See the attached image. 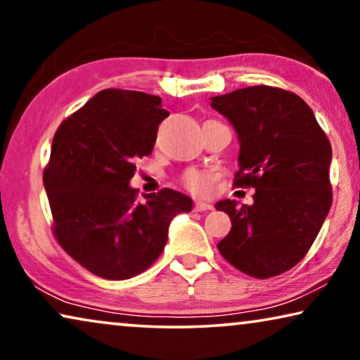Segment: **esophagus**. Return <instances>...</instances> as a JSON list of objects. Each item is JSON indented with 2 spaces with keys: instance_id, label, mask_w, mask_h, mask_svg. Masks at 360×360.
Instances as JSON below:
<instances>
[{
  "instance_id": "esophagus-1",
  "label": "esophagus",
  "mask_w": 360,
  "mask_h": 360,
  "mask_svg": "<svg viewBox=\"0 0 360 360\" xmlns=\"http://www.w3.org/2000/svg\"><path fill=\"white\" fill-rule=\"evenodd\" d=\"M212 209H214V205L207 204V202H202V200H197L194 204L195 212H207V210H212Z\"/></svg>"
}]
</instances>
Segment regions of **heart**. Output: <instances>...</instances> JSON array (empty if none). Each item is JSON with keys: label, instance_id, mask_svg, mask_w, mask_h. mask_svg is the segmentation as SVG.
<instances>
[{"label": "heart", "instance_id": "heart-1", "mask_svg": "<svg viewBox=\"0 0 360 360\" xmlns=\"http://www.w3.org/2000/svg\"><path fill=\"white\" fill-rule=\"evenodd\" d=\"M214 179L215 176L209 173V171L189 169L186 171L184 176H182V184H184L191 192H194V194L204 195L210 192Z\"/></svg>", "mask_w": 360, "mask_h": 360}]
</instances>
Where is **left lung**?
I'll use <instances>...</instances> for the list:
<instances>
[{"mask_svg":"<svg viewBox=\"0 0 360 360\" xmlns=\"http://www.w3.org/2000/svg\"><path fill=\"white\" fill-rule=\"evenodd\" d=\"M210 101L240 141L235 186L256 189L252 205L217 202L231 220L217 246L248 276H279L302 261L330 212L331 143L313 110L290 91L250 86Z\"/></svg>","mask_w":360,"mask_h":360,"instance_id":"obj_1","label":"left lung"}]
</instances>
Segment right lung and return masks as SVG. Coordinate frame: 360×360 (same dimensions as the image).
Listing matches in <instances>:
<instances>
[{
	"mask_svg": "<svg viewBox=\"0 0 360 360\" xmlns=\"http://www.w3.org/2000/svg\"><path fill=\"white\" fill-rule=\"evenodd\" d=\"M169 112L160 96L104 89L55 131L44 171L53 233L65 251L94 276L130 279L153 264L171 220L192 199L163 189L136 199V160L151 155Z\"/></svg>",
	"mask_w": 360,
	"mask_h": 360,
	"instance_id": "obj_1",
	"label": "right lung"
}]
</instances>
